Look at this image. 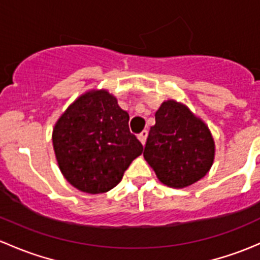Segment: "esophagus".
I'll list each match as a JSON object with an SVG mask.
<instances>
[{
  "label": "esophagus",
  "mask_w": 260,
  "mask_h": 260,
  "mask_svg": "<svg viewBox=\"0 0 260 260\" xmlns=\"http://www.w3.org/2000/svg\"><path fill=\"white\" fill-rule=\"evenodd\" d=\"M147 136H148V132H147V131H142V132L138 135V140L141 141V143H142V145H145V143H146Z\"/></svg>",
  "instance_id": "esophagus-1"
}]
</instances>
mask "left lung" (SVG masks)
Masks as SVG:
<instances>
[{
  "mask_svg": "<svg viewBox=\"0 0 260 260\" xmlns=\"http://www.w3.org/2000/svg\"><path fill=\"white\" fill-rule=\"evenodd\" d=\"M145 146L146 161L170 187L203 179L214 161L215 146L205 123L175 101L162 103Z\"/></svg>",
  "mask_w": 260,
  "mask_h": 260,
  "instance_id": "1",
  "label": "left lung"
}]
</instances>
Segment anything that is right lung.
<instances>
[{"mask_svg": "<svg viewBox=\"0 0 260 260\" xmlns=\"http://www.w3.org/2000/svg\"><path fill=\"white\" fill-rule=\"evenodd\" d=\"M128 120L107 90L84 94L67 109L55 124L52 145L68 182L88 193L107 192L120 182L143 151Z\"/></svg>", "mask_w": 260, "mask_h": 260, "instance_id": "add662e5", "label": "right lung"}]
</instances>
